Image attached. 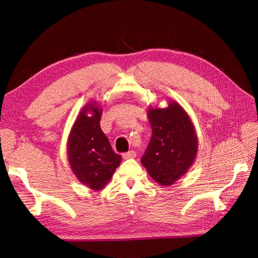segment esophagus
<instances>
[{"label":"esophagus","instance_id":"34e87169","mask_svg":"<svg viewBox=\"0 0 258 258\" xmlns=\"http://www.w3.org/2000/svg\"><path fill=\"white\" fill-rule=\"evenodd\" d=\"M136 156V153L134 151H130L127 153H124L123 154V157L125 158V160H127V158H134Z\"/></svg>","mask_w":258,"mask_h":258}]
</instances>
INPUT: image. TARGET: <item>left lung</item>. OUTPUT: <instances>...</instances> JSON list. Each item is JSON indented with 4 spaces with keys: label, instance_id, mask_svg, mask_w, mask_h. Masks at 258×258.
<instances>
[{
    "label": "left lung",
    "instance_id": "8db88e82",
    "mask_svg": "<svg viewBox=\"0 0 258 258\" xmlns=\"http://www.w3.org/2000/svg\"><path fill=\"white\" fill-rule=\"evenodd\" d=\"M147 117L152 138L141 162L155 182L172 185L196 157L199 142L194 125L176 102H169L166 108H150Z\"/></svg>",
    "mask_w": 258,
    "mask_h": 258
}]
</instances>
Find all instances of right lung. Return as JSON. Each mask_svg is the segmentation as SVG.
<instances>
[{
  "instance_id": "add662e5",
  "label": "right lung",
  "mask_w": 258,
  "mask_h": 258,
  "mask_svg": "<svg viewBox=\"0 0 258 258\" xmlns=\"http://www.w3.org/2000/svg\"><path fill=\"white\" fill-rule=\"evenodd\" d=\"M101 115L102 109L95 102L85 105L75 120L68 142V158L76 178L94 190L108 183L122 162V156L112 150L101 130Z\"/></svg>"
}]
</instances>
